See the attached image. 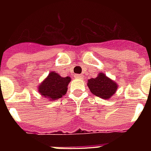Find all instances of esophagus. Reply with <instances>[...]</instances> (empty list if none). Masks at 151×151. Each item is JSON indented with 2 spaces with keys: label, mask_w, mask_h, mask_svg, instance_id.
<instances>
[{
  "label": "esophagus",
  "mask_w": 151,
  "mask_h": 151,
  "mask_svg": "<svg viewBox=\"0 0 151 151\" xmlns=\"http://www.w3.org/2000/svg\"><path fill=\"white\" fill-rule=\"evenodd\" d=\"M83 76L81 74H75L74 75V78H78V79H81V78H82Z\"/></svg>",
  "instance_id": "esophagus-1"
}]
</instances>
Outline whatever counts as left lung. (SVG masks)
Returning a JSON list of instances; mask_svg holds the SVG:
<instances>
[{"label": "left lung", "instance_id": "8db88e82", "mask_svg": "<svg viewBox=\"0 0 151 151\" xmlns=\"http://www.w3.org/2000/svg\"><path fill=\"white\" fill-rule=\"evenodd\" d=\"M88 86L92 94L103 99L110 98L117 88V84L103 73H99L96 78L88 81Z\"/></svg>", "mask_w": 151, "mask_h": 151}]
</instances>
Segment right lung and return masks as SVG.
Instances as JSON below:
<instances>
[{"instance_id": "obj_1", "label": "right lung", "mask_w": 151, "mask_h": 151, "mask_svg": "<svg viewBox=\"0 0 151 151\" xmlns=\"http://www.w3.org/2000/svg\"><path fill=\"white\" fill-rule=\"evenodd\" d=\"M70 80V77L62 78L59 73L52 72L39 85L38 91L44 97L50 100L59 99L66 93L67 85Z\"/></svg>"}]
</instances>
